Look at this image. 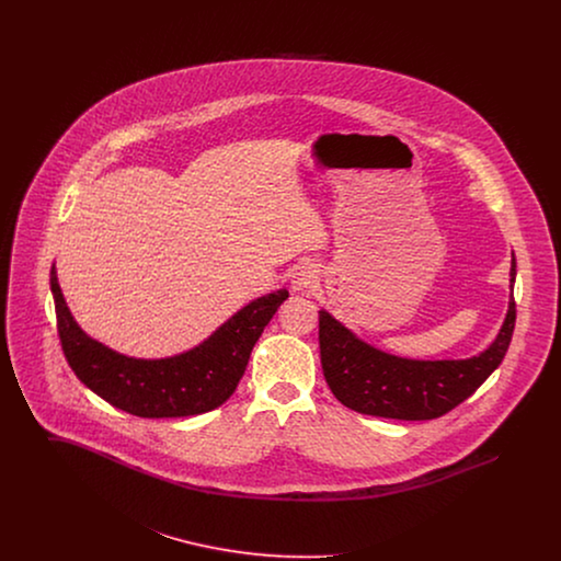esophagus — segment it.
Masks as SVG:
<instances>
[{
    "label": "esophagus",
    "mask_w": 561,
    "mask_h": 561,
    "mask_svg": "<svg viewBox=\"0 0 561 561\" xmlns=\"http://www.w3.org/2000/svg\"><path fill=\"white\" fill-rule=\"evenodd\" d=\"M318 282V271L313 265H300L293 275V288L298 293H307Z\"/></svg>",
    "instance_id": "34e87169"
}]
</instances>
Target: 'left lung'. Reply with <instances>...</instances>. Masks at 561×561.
I'll list each match as a JSON object with an SVG mask.
<instances>
[{
  "label": "left lung",
  "mask_w": 561,
  "mask_h": 561,
  "mask_svg": "<svg viewBox=\"0 0 561 561\" xmlns=\"http://www.w3.org/2000/svg\"><path fill=\"white\" fill-rule=\"evenodd\" d=\"M515 259L511 263V290ZM515 328V298L496 341L471 359L419 362L403 359L355 339L343 323L320 311V355L325 382L334 398L355 412L398 419L431 421L448 414L471 398L494 373Z\"/></svg>",
  "instance_id": "8db88e82"
}]
</instances>
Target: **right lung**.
I'll use <instances>...</instances> for the list:
<instances>
[{
    "mask_svg": "<svg viewBox=\"0 0 561 561\" xmlns=\"http://www.w3.org/2000/svg\"><path fill=\"white\" fill-rule=\"evenodd\" d=\"M56 330L71 370L99 398L140 419H179L204 414L229 400L245 373L252 347L288 290L250 302L222 323L199 347L168 359H133L81 332L58 279L50 271Z\"/></svg>",
    "mask_w": 561,
    "mask_h": 561,
    "instance_id": "obj_1",
    "label": "right lung"
}]
</instances>
